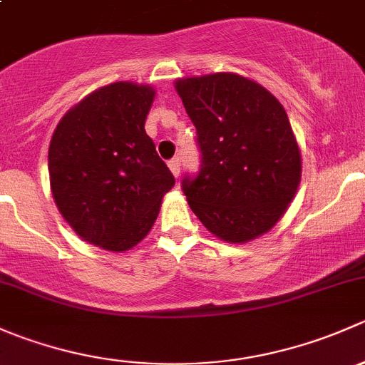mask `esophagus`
Returning <instances> with one entry per match:
<instances>
[{"label":"esophagus","instance_id":"1","mask_svg":"<svg viewBox=\"0 0 365 365\" xmlns=\"http://www.w3.org/2000/svg\"><path fill=\"white\" fill-rule=\"evenodd\" d=\"M168 165H169V169H171L173 176H175V178H178V176H180V160L178 159H171L168 162Z\"/></svg>","mask_w":365,"mask_h":365}]
</instances>
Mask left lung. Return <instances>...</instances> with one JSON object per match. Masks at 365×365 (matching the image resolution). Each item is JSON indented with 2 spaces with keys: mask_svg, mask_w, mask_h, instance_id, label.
Returning <instances> with one entry per match:
<instances>
[{
  "mask_svg": "<svg viewBox=\"0 0 365 365\" xmlns=\"http://www.w3.org/2000/svg\"><path fill=\"white\" fill-rule=\"evenodd\" d=\"M197 132L201 169L182 182L212 235L245 244L277 224L295 197L302 157L288 114L261 84L231 72L175 83Z\"/></svg>",
  "mask_w": 365,
  "mask_h": 365,
  "instance_id": "left-lung-1",
  "label": "left lung"
}]
</instances>
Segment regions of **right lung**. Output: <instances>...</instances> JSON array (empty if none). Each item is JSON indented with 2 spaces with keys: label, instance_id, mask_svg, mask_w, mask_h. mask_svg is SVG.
<instances>
[{
  "label": "right lung",
  "instance_id": "obj_1",
  "mask_svg": "<svg viewBox=\"0 0 365 365\" xmlns=\"http://www.w3.org/2000/svg\"><path fill=\"white\" fill-rule=\"evenodd\" d=\"M153 98L148 84L102 86L61 118L51 139L54 203L83 240L106 251L138 245L175 185L145 130Z\"/></svg>",
  "mask_w": 365,
  "mask_h": 365
}]
</instances>
